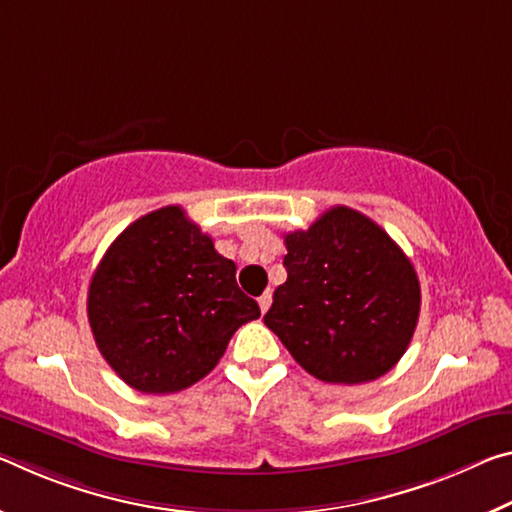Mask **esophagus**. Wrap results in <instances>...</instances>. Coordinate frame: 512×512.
Returning a JSON list of instances; mask_svg holds the SVG:
<instances>
[{"instance_id": "34e87169", "label": "esophagus", "mask_w": 512, "mask_h": 512, "mask_svg": "<svg viewBox=\"0 0 512 512\" xmlns=\"http://www.w3.org/2000/svg\"><path fill=\"white\" fill-rule=\"evenodd\" d=\"M257 303H259V310H262V314H264L266 310H269L271 303H273V296H271V291H264V294L257 298Z\"/></svg>"}]
</instances>
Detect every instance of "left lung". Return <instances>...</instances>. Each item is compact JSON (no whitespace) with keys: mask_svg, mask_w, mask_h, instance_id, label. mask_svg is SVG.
<instances>
[{"mask_svg":"<svg viewBox=\"0 0 512 512\" xmlns=\"http://www.w3.org/2000/svg\"><path fill=\"white\" fill-rule=\"evenodd\" d=\"M287 282L269 326L294 360L323 383L376 380L415 335L421 291L415 266L389 234L351 207H332L285 234Z\"/></svg>","mask_w":512,"mask_h":512,"instance_id":"8db88e82","label":"left lung"}]
</instances>
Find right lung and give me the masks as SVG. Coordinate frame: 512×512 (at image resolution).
Here are the masks:
<instances>
[{
    "label": "right lung",
    "instance_id": "right-lung-1",
    "mask_svg": "<svg viewBox=\"0 0 512 512\" xmlns=\"http://www.w3.org/2000/svg\"><path fill=\"white\" fill-rule=\"evenodd\" d=\"M88 323L109 367L143 394L191 387L259 305L209 234L170 205L118 234L88 287Z\"/></svg>",
    "mask_w": 512,
    "mask_h": 512
}]
</instances>
